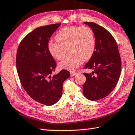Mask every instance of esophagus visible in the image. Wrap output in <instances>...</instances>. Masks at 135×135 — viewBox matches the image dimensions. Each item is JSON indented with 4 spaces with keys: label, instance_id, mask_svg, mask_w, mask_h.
<instances>
[{
    "label": "esophagus",
    "instance_id": "obj_1",
    "mask_svg": "<svg viewBox=\"0 0 135 135\" xmlns=\"http://www.w3.org/2000/svg\"><path fill=\"white\" fill-rule=\"evenodd\" d=\"M78 74V72H75V71H71L70 72V76H75V75H76Z\"/></svg>",
    "mask_w": 135,
    "mask_h": 135
}]
</instances>
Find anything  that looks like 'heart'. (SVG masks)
Wrapping results in <instances>:
<instances>
[{"mask_svg":"<svg viewBox=\"0 0 135 135\" xmlns=\"http://www.w3.org/2000/svg\"><path fill=\"white\" fill-rule=\"evenodd\" d=\"M57 42L50 41L49 51L54 59L61 60L65 57L67 49L70 53L59 63L61 69H75L82 61L90 59L95 51V35L88 26H69L56 34Z\"/></svg>","mask_w":135,"mask_h":135,"instance_id":"heart-1","label":"heart"}]
</instances>
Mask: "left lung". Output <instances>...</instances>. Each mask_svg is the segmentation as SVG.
<instances>
[{
  "label": "left lung",
  "mask_w": 135,
  "mask_h": 135,
  "mask_svg": "<svg viewBox=\"0 0 135 135\" xmlns=\"http://www.w3.org/2000/svg\"><path fill=\"white\" fill-rule=\"evenodd\" d=\"M95 35L96 47L85 69H93L91 74L84 73L86 81L83 85L84 96L96 101L112 93L119 79L122 61L117 44L113 35L104 28L91 22H84Z\"/></svg>",
  "instance_id": "obj_1"
}]
</instances>
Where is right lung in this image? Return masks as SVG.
<instances>
[{
    "instance_id": "add662e5",
    "label": "right lung",
    "mask_w": 135,
    "mask_h": 135,
    "mask_svg": "<svg viewBox=\"0 0 135 135\" xmlns=\"http://www.w3.org/2000/svg\"><path fill=\"white\" fill-rule=\"evenodd\" d=\"M60 23L40 27L23 38L16 53V63L20 82L33 100L52 105L60 100L63 83L70 76L66 70L51 76L56 62L49 51L51 35Z\"/></svg>"
}]
</instances>
